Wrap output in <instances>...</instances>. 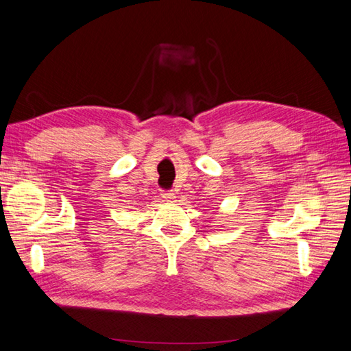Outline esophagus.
<instances>
[{"label":"esophagus","mask_w":351,"mask_h":351,"mask_svg":"<svg viewBox=\"0 0 351 351\" xmlns=\"http://www.w3.org/2000/svg\"><path fill=\"white\" fill-rule=\"evenodd\" d=\"M162 198L165 201H173L176 198V193L173 191H163L162 192Z\"/></svg>","instance_id":"34e87169"}]
</instances>
